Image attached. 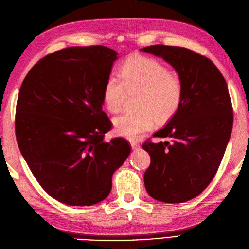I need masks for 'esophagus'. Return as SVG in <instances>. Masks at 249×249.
Wrapping results in <instances>:
<instances>
[{"instance_id": "34e87169", "label": "esophagus", "mask_w": 249, "mask_h": 249, "mask_svg": "<svg viewBox=\"0 0 249 249\" xmlns=\"http://www.w3.org/2000/svg\"><path fill=\"white\" fill-rule=\"evenodd\" d=\"M130 143H131L132 149H134V150H136V149L140 148V143L137 142H135V141H131Z\"/></svg>"}]
</instances>
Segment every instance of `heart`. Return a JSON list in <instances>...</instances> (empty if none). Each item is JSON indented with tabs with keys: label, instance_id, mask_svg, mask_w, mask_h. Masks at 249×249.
<instances>
[{
	"label": "heart",
	"instance_id": "obj_1",
	"mask_svg": "<svg viewBox=\"0 0 249 249\" xmlns=\"http://www.w3.org/2000/svg\"><path fill=\"white\" fill-rule=\"evenodd\" d=\"M119 80L110 75L104 83L102 100L110 113L123 108L128 93L136 96L139 107L128 110L114 119L117 134L136 140L156 126L157 120L167 121L178 112L183 87L178 75L170 73L156 59L133 56L121 65Z\"/></svg>",
	"mask_w": 249,
	"mask_h": 249
}]
</instances>
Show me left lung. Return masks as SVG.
I'll use <instances>...</instances> for the list:
<instances>
[{
	"label": "left lung",
	"instance_id": "left-lung-1",
	"mask_svg": "<svg viewBox=\"0 0 249 249\" xmlns=\"http://www.w3.org/2000/svg\"><path fill=\"white\" fill-rule=\"evenodd\" d=\"M141 51L168 63L183 87L178 112L153 135L166 141L142 146L151 158L145 187L159 201H189L212 181L230 140L233 114L228 87L216 66L192 50L156 45Z\"/></svg>",
	"mask_w": 249,
	"mask_h": 249
}]
</instances>
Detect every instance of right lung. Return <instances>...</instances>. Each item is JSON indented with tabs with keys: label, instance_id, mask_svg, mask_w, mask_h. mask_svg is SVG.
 I'll return each mask as SVG.
<instances>
[{
	"label": "right lung",
	"instance_id": "add662e5",
	"mask_svg": "<svg viewBox=\"0 0 249 249\" xmlns=\"http://www.w3.org/2000/svg\"><path fill=\"white\" fill-rule=\"evenodd\" d=\"M117 58L103 46L67 48L41 58L21 85V154L42 189L68 206L106 199L113 174L131 152L124 139L103 140L112 124L102 110V90Z\"/></svg>",
	"mask_w": 249,
	"mask_h": 249
}]
</instances>
